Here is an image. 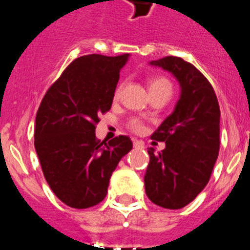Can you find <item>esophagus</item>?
Listing matches in <instances>:
<instances>
[{
	"mask_svg": "<svg viewBox=\"0 0 250 250\" xmlns=\"http://www.w3.org/2000/svg\"><path fill=\"white\" fill-rule=\"evenodd\" d=\"M133 146L136 149H142V148H145V143H143L142 141L133 140Z\"/></svg>",
	"mask_w": 250,
	"mask_h": 250,
	"instance_id": "34e87169",
	"label": "esophagus"
}]
</instances>
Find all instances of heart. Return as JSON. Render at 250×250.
Returning <instances> with one entry per match:
<instances>
[{
    "label": "heart",
    "instance_id": "obj_1",
    "mask_svg": "<svg viewBox=\"0 0 250 250\" xmlns=\"http://www.w3.org/2000/svg\"><path fill=\"white\" fill-rule=\"evenodd\" d=\"M156 88L171 89V83L167 79H165V78H157V79H153L149 82V90ZM121 93H122V84L118 85V88L116 89V92H114V98H119V97H121ZM129 128H131L132 131L140 133V132L143 131V125L141 121H138V119H132L131 123H129Z\"/></svg>",
    "mask_w": 250,
    "mask_h": 250
}]
</instances>
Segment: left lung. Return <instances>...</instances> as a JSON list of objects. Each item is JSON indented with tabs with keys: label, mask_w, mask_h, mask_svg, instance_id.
<instances>
[{
	"label": "left lung",
	"mask_w": 250,
	"mask_h": 250,
	"mask_svg": "<svg viewBox=\"0 0 250 250\" xmlns=\"http://www.w3.org/2000/svg\"><path fill=\"white\" fill-rule=\"evenodd\" d=\"M170 71L181 88L170 116L152 134L165 142L162 152L148 148L145 188L149 200L165 209H181L204 190L220 147V108L209 80L177 56L149 62Z\"/></svg>",
	"instance_id": "8db88e82"
}]
</instances>
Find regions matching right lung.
Instances as JSON below:
<instances>
[{"mask_svg": "<svg viewBox=\"0 0 250 250\" xmlns=\"http://www.w3.org/2000/svg\"><path fill=\"white\" fill-rule=\"evenodd\" d=\"M128 58L90 54L75 59L50 86L36 113L35 149L45 180L74 209L103 200L113 171L132 149L127 136L108 143L95 137V125L112 107Z\"/></svg>", "mask_w": 250, "mask_h": 250, "instance_id": "add662e5", "label": "right lung"}]
</instances>
